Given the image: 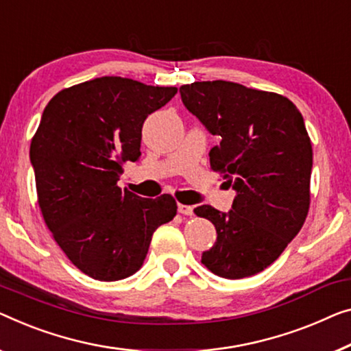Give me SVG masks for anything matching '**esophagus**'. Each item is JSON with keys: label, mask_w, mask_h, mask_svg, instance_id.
<instances>
[{"label": "esophagus", "mask_w": 351, "mask_h": 351, "mask_svg": "<svg viewBox=\"0 0 351 351\" xmlns=\"http://www.w3.org/2000/svg\"><path fill=\"white\" fill-rule=\"evenodd\" d=\"M178 213H181L182 216H192L193 208L189 205H182V203H180V205H178Z\"/></svg>", "instance_id": "1"}]
</instances>
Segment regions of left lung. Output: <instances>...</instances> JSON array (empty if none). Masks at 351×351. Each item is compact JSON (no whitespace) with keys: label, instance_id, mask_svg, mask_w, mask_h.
Here are the masks:
<instances>
[{"label":"left lung","instance_id":"1","mask_svg":"<svg viewBox=\"0 0 351 351\" xmlns=\"http://www.w3.org/2000/svg\"><path fill=\"white\" fill-rule=\"evenodd\" d=\"M180 93L186 108L221 140L209 151V164L237 191L228 213L193 209L217 232L202 263L226 279L257 274L279 258L309 213L312 145L304 119L280 94L233 82H195Z\"/></svg>","mask_w":351,"mask_h":351}]
</instances>
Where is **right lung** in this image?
Here are the masks:
<instances>
[{
  "instance_id": "add662e5",
  "label": "right lung",
  "mask_w": 351,
  "mask_h": 351,
  "mask_svg": "<svg viewBox=\"0 0 351 351\" xmlns=\"http://www.w3.org/2000/svg\"><path fill=\"white\" fill-rule=\"evenodd\" d=\"M175 86L101 77L60 91L31 140L38 203L62 252L82 273L113 282L142 268L151 237L176 216L175 198L118 187L124 162L140 158L145 119Z\"/></svg>"
}]
</instances>
